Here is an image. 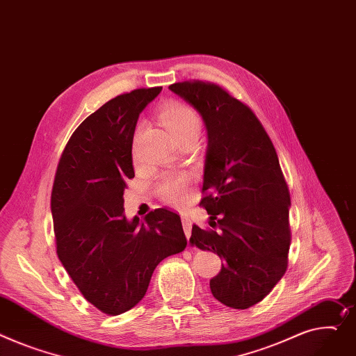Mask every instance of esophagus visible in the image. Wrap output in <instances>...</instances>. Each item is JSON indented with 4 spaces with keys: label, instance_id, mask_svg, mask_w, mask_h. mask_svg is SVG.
Wrapping results in <instances>:
<instances>
[{
    "label": "esophagus",
    "instance_id": "1",
    "mask_svg": "<svg viewBox=\"0 0 356 356\" xmlns=\"http://www.w3.org/2000/svg\"><path fill=\"white\" fill-rule=\"evenodd\" d=\"M181 223H183V229H184V233H186V238H187V241H188V239H191V234H192V225H193V222L191 220V218L183 215V216H181Z\"/></svg>",
    "mask_w": 356,
    "mask_h": 356
}]
</instances>
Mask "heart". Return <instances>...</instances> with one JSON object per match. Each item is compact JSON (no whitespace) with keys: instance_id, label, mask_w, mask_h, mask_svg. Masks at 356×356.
<instances>
[{"instance_id":"heart-1","label":"heart","mask_w":356,"mask_h":356,"mask_svg":"<svg viewBox=\"0 0 356 356\" xmlns=\"http://www.w3.org/2000/svg\"><path fill=\"white\" fill-rule=\"evenodd\" d=\"M161 122L175 140L199 136L202 129V120L199 113L186 103L175 102L165 106L161 113ZM159 197L168 204L175 207L186 206L188 200V191H191V177L186 175H165L156 184Z\"/></svg>"}]
</instances>
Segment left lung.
Here are the masks:
<instances>
[{
  "label": "left lung",
  "mask_w": 356,
  "mask_h": 356,
  "mask_svg": "<svg viewBox=\"0 0 356 356\" xmlns=\"http://www.w3.org/2000/svg\"><path fill=\"white\" fill-rule=\"evenodd\" d=\"M169 88L200 113L209 138L199 204L213 229L193 225L191 242L223 260L210 279L213 296L248 309L288 269L291 195L276 150L254 113L219 84L188 80Z\"/></svg>",
  "instance_id": "left-lung-1"
}]
</instances>
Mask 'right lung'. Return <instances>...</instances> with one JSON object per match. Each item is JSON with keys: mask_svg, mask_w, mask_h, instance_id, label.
Returning a JSON list of instances; mask_svg holds the SVG:
<instances>
[{"mask_svg": "<svg viewBox=\"0 0 356 356\" xmlns=\"http://www.w3.org/2000/svg\"><path fill=\"white\" fill-rule=\"evenodd\" d=\"M160 91L136 88L108 100L71 134L57 165L51 192L57 254L81 295L106 315L136 306L156 266L187 245L180 216L169 209L152 210L145 223L124 216L134 129Z\"/></svg>", "mask_w": 356, "mask_h": 356, "instance_id": "1", "label": "right lung"}]
</instances>
